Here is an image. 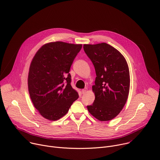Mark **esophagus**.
Here are the masks:
<instances>
[{
  "label": "esophagus",
  "mask_w": 160,
  "mask_h": 160,
  "mask_svg": "<svg viewBox=\"0 0 160 160\" xmlns=\"http://www.w3.org/2000/svg\"><path fill=\"white\" fill-rule=\"evenodd\" d=\"M87 91V88H83V89L82 90V93L83 94H84L85 93H86Z\"/></svg>",
  "instance_id": "esophagus-1"
}]
</instances>
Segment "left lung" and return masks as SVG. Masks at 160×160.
<instances>
[{"label":"left lung","instance_id":"obj_1","mask_svg":"<svg viewBox=\"0 0 160 160\" xmlns=\"http://www.w3.org/2000/svg\"><path fill=\"white\" fill-rule=\"evenodd\" d=\"M83 49L92 61L96 73L92 91L93 104L88 112L101 122L115 118L123 108L130 90V72L124 56L106 43L84 44Z\"/></svg>","mask_w":160,"mask_h":160}]
</instances>
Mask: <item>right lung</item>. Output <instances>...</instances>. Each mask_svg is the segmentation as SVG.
<instances>
[{"mask_svg":"<svg viewBox=\"0 0 160 160\" xmlns=\"http://www.w3.org/2000/svg\"><path fill=\"white\" fill-rule=\"evenodd\" d=\"M82 44L64 42L47 43L38 50L30 63L28 86L34 107L51 121L64 116L78 94L71 86L69 73Z\"/></svg>","mask_w":160,"mask_h":160,"instance_id":"obj_1","label":"right lung"}]
</instances>
